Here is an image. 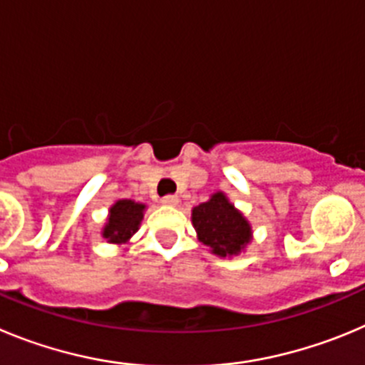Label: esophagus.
<instances>
[{
  "label": "esophagus",
  "mask_w": 365,
  "mask_h": 365,
  "mask_svg": "<svg viewBox=\"0 0 365 365\" xmlns=\"http://www.w3.org/2000/svg\"><path fill=\"white\" fill-rule=\"evenodd\" d=\"M178 202H180V198L176 195H169V196H163V198H162L163 205H169V207L178 205Z\"/></svg>",
  "instance_id": "esophagus-1"
}]
</instances>
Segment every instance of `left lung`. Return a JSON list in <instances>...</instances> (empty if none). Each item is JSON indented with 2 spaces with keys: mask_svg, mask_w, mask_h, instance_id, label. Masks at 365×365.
I'll use <instances>...</instances> for the list:
<instances>
[{
  "mask_svg": "<svg viewBox=\"0 0 365 365\" xmlns=\"http://www.w3.org/2000/svg\"><path fill=\"white\" fill-rule=\"evenodd\" d=\"M190 220L200 242L218 258L238 256L252 242L251 223L222 190L192 207Z\"/></svg>",
  "mask_w": 365,
  "mask_h": 365,
  "instance_id": "8db88e82",
  "label": "left lung"
}]
</instances>
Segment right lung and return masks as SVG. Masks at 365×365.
<instances>
[{
    "label": "right lung",
    "instance_id": "add662e5",
    "mask_svg": "<svg viewBox=\"0 0 365 365\" xmlns=\"http://www.w3.org/2000/svg\"><path fill=\"white\" fill-rule=\"evenodd\" d=\"M145 209L147 205L142 202L127 198L116 200L109 207V215L101 227V236L114 245L129 244V240L136 235L142 225Z\"/></svg>",
    "mask_w": 365,
    "mask_h": 365
}]
</instances>
